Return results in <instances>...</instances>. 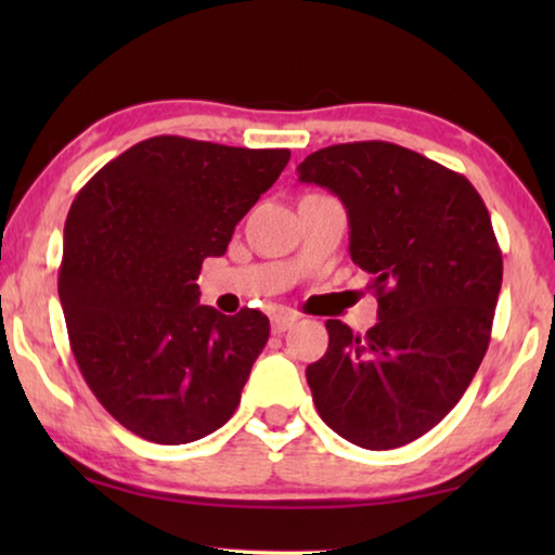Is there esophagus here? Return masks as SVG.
Listing matches in <instances>:
<instances>
[{
	"instance_id": "1",
	"label": "esophagus",
	"mask_w": 555,
	"mask_h": 555,
	"mask_svg": "<svg viewBox=\"0 0 555 555\" xmlns=\"http://www.w3.org/2000/svg\"><path fill=\"white\" fill-rule=\"evenodd\" d=\"M298 323V315L295 313H285V310H280V313H275L272 315V333H285V331H291L293 325Z\"/></svg>"
}]
</instances>
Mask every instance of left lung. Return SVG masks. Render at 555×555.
<instances>
[{"label": "left lung", "mask_w": 555, "mask_h": 555, "mask_svg": "<svg viewBox=\"0 0 555 555\" xmlns=\"http://www.w3.org/2000/svg\"><path fill=\"white\" fill-rule=\"evenodd\" d=\"M344 202L351 260L371 275L378 323L328 321L306 378L321 420L363 450L414 442L450 414L488 351L503 255L477 189L386 141L336 143L298 166Z\"/></svg>", "instance_id": "left-lung-1"}]
</instances>
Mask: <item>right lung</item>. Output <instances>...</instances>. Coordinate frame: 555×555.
I'll use <instances>...</instances> for the list:
<instances>
[{"label":"right lung","mask_w":555,"mask_h":555,"mask_svg":"<svg viewBox=\"0 0 555 555\" xmlns=\"http://www.w3.org/2000/svg\"><path fill=\"white\" fill-rule=\"evenodd\" d=\"M287 162V149L154 135L75 196L57 280L67 336L90 391L133 435L186 444L237 409L270 321L199 306L196 278Z\"/></svg>","instance_id":"right-lung-1"}]
</instances>
